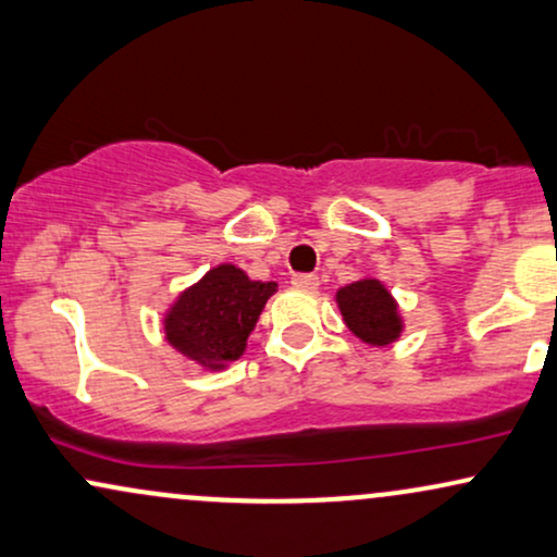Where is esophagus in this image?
I'll list each match as a JSON object with an SVG mask.
<instances>
[{"mask_svg":"<svg viewBox=\"0 0 557 557\" xmlns=\"http://www.w3.org/2000/svg\"><path fill=\"white\" fill-rule=\"evenodd\" d=\"M292 284L297 286V289H318V276H312V273H294L292 276Z\"/></svg>","mask_w":557,"mask_h":557,"instance_id":"34e87169","label":"esophagus"}]
</instances>
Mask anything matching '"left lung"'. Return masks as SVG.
Masks as SVG:
<instances>
[{
    "label": "left lung",
    "instance_id": "left-lung-1",
    "mask_svg": "<svg viewBox=\"0 0 557 557\" xmlns=\"http://www.w3.org/2000/svg\"><path fill=\"white\" fill-rule=\"evenodd\" d=\"M336 302L349 331L364 344L385 346L396 342L398 333H401L396 302L381 281H355V284L338 289Z\"/></svg>",
    "mask_w": 557,
    "mask_h": 557
}]
</instances>
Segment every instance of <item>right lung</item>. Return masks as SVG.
Instances as JSON below:
<instances>
[{"label": "right lung", "instance_id": "right-lung-1", "mask_svg": "<svg viewBox=\"0 0 557 557\" xmlns=\"http://www.w3.org/2000/svg\"><path fill=\"white\" fill-rule=\"evenodd\" d=\"M273 292V281H250L234 265L213 268L180 294L163 320L169 344L202 368L221 370L242 357Z\"/></svg>", "mask_w": 557, "mask_h": 557}]
</instances>
